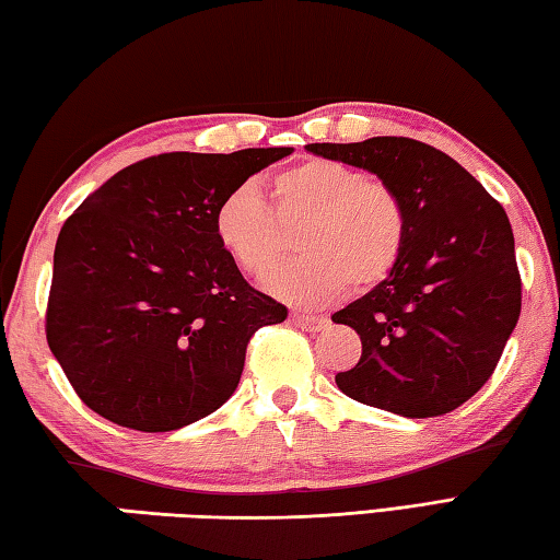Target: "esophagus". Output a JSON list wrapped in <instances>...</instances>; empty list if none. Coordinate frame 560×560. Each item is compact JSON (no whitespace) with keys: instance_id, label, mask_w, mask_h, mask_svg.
Masks as SVG:
<instances>
[{"instance_id":"esophagus-1","label":"esophagus","mask_w":560,"mask_h":560,"mask_svg":"<svg viewBox=\"0 0 560 560\" xmlns=\"http://www.w3.org/2000/svg\"><path fill=\"white\" fill-rule=\"evenodd\" d=\"M290 319L294 326H300V329L304 331H322L329 326V319L326 316H319V314H304V312H292Z\"/></svg>"}]
</instances>
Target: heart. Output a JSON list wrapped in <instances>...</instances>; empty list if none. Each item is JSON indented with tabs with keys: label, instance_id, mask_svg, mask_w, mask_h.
Masks as SVG:
<instances>
[{
	"label": "heart",
	"instance_id": "heart-1",
	"mask_svg": "<svg viewBox=\"0 0 560 560\" xmlns=\"http://www.w3.org/2000/svg\"><path fill=\"white\" fill-rule=\"evenodd\" d=\"M304 256L268 280L270 292L298 304H324L346 290L371 292L405 258L409 214L383 177L331 158H304L272 177V205L256 185L219 199L214 236L236 266L266 278L290 256L300 234Z\"/></svg>",
	"mask_w": 560,
	"mask_h": 560
}]
</instances>
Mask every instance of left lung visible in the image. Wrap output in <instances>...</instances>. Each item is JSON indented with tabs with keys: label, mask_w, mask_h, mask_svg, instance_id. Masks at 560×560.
Here are the masks:
<instances>
[{
	"label": "left lung",
	"mask_w": 560,
	"mask_h": 560,
	"mask_svg": "<svg viewBox=\"0 0 560 560\" xmlns=\"http://www.w3.org/2000/svg\"><path fill=\"white\" fill-rule=\"evenodd\" d=\"M405 199L409 238L395 276L336 312L361 336L343 395L409 419L460 407L488 383L522 312L514 234L502 205L451 155L405 136L310 143Z\"/></svg>",
	"instance_id": "left-lung-1"
}]
</instances>
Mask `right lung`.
<instances>
[{"label":"right lung","mask_w":560,"mask_h":560,"mask_svg":"<svg viewBox=\"0 0 560 560\" xmlns=\"http://www.w3.org/2000/svg\"><path fill=\"white\" fill-rule=\"evenodd\" d=\"M292 151L143 158L66 219L46 339L92 411L153 434L192 424L234 395L250 336L288 319V307L241 276L214 236V209Z\"/></svg>","instance_id":"add662e5"}]
</instances>
